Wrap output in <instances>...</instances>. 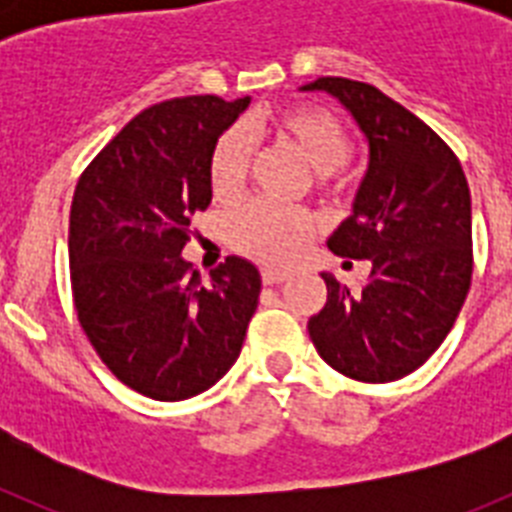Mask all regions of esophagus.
<instances>
[{"mask_svg": "<svg viewBox=\"0 0 512 512\" xmlns=\"http://www.w3.org/2000/svg\"><path fill=\"white\" fill-rule=\"evenodd\" d=\"M261 279H264L266 287H274V284L287 282V274H282V271H274V269H264L261 271Z\"/></svg>", "mask_w": 512, "mask_h": 512, "instance_id": "34e87169", "label": "esophagus"}]
</instances>
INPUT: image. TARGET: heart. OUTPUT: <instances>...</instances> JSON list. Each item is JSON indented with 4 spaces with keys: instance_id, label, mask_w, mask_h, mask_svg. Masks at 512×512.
Returning <instances> with one entry per match:
<instances>
[{
    "instance_id": "heart-1",
    "label": "heart",
    "mask_w": 512,
    "mask_h": 512,
    "mask_svg": "<svg viewBox=\"0 0 512 512\" xmlns=\"http://www.w3.org/2000/svg\"><path fill=\"white\" fill-rule=\"evenodd\" d=\"M271 133L318 174H330L348 164L354 135L336 112L318 104H287L269 115ZM253 135L246 125H230L220 133L210 153V189L215 200L233 202L246 187L253 161ZM315 233L312 217L302 210L279 207L269 200H253L230 217V246L269 269H287L300 259Z\"/></svg>"
}]
</instances>
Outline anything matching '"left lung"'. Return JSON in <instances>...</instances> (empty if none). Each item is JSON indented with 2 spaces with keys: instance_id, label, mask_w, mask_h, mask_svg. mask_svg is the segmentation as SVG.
Returning <instances> with one entry per match:
<instances>
[{
  "instance_id": "left-lung-1",
  "label": "left lung",
  "mask_w": 512,
  "mask_h": 512,
  "mask_svg": "<svg viewBox=\"0 0 512 512\" xmlns=\"http://www.w3.org/2000/svg\"><path fill=\"white\" fill-rule=\"evenodd\" d=\"M369 138V171L354 215L328 248L369 259V282L351 292L323 274L328 300L307 320L336 372L384 384L413 374L449 336L472 284V200L449 143L400 102L364 81L320 76Z\"/></svg>"
}]
</instances>
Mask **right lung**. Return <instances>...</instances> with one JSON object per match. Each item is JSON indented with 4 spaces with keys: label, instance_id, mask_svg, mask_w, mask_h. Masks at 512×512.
<instances>
[{
    "label": "right lung",
    "instance_id": "1",
    "mask_svg": "<svg viewBox=\"0 0 512 512\" xmlns=\"http://www.w3.org/2000/svg\"><path fill=\"white\" fill-rule=\"evenodd\" d=\"M248 97L158 102L81 171L69 217L76 318L130 390L176 402L210 390L241 354L259 305V269L228 256L210 279L179 256L212 200L215 140Z\"/></svg>",
    "mask_w": 512,
    "mask_h": 512
}]
</instances>
